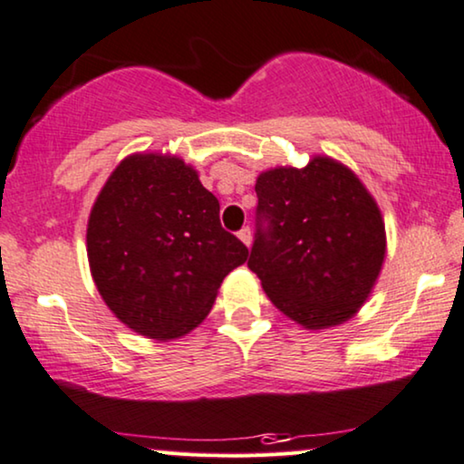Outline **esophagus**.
<instances>
[{
	"label": "esophagus",
	"mask_w": 464,
	"mask_h": 464,
	"mask_svg": "<svg viewBox=\"0 0 464 464\" xmlns=\"http://www.w3.org/2000/svg\"><path fill=\"white\" fill-rule=\"evenodd\" d=\"M237 236H239V239H242V242L250 248V244H252V231H250V227H244L242 231L237 233Z\"/></svg>",
	"instance_id": "obj_1"
}]
</instances>
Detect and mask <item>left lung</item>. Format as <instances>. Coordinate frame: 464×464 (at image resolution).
I'll use <instances>...</instances> for the list:
<instances>
[{"instance_id":"obj_1","label":"left lung","mask_w":464,"mask_h":464,"mask_svg":"<svg viewBox=\"0 0 464 464\" xmlns=\"http://www.w3.org/2000/svg\"><path fill=\"white\" fill-rule=\"evenodd\" d=\"M256 233L248 267L277 310L305 329L354 316L386 255L378 203L348 168L316 157L256 180Z\"/></svg>"}]
</instances>
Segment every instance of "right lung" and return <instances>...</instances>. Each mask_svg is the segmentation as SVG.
<instances>
[{"label": "right lung", "mask_w": 464, "mask_h": 464, "mask_svg": "<svg viewBox=\"0 0 464 464\" xmlns=\"http://www.w3.org/2000/svg\"><path fill=\"white\" fill-rule=\"evenodd\" d=\"M86 248L106 305L150 339L195 329L225 276L248 258L197 171L163 154H133L112 171L91 209Z\"/></svg>", "instance_id": "obj_1"}]
</instances>
